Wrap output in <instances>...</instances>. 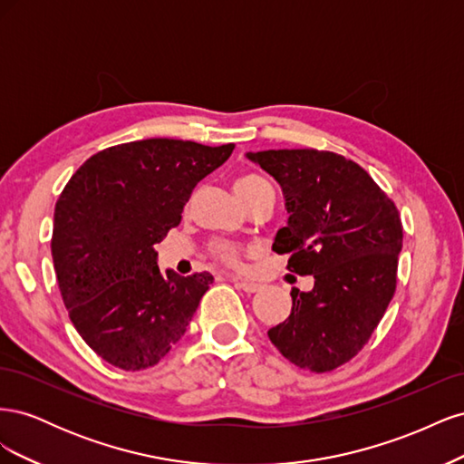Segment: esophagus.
I'll return each mask as SVG.
<instances>
[{
  "label": "esophagus",
  "mask_w": 464,
  "mask_h": 464,
  "mask_svg": "<svg viewBox=\"0 0 464 464\" xmlns=\"http://www.w3.org/2000/svg\"><path fill=\"white\" fill-rule=\"evenodd\" d=\"M230 280H232V283H234L236 286H240L244 292H249V294H254V292H257V290L261 288V285L254 283V280H247V278H240V276H230Z\"/></svg>",
  "instance_id": "1"
}]
</instances>
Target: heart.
<instances>
[{
  "instance_id": "heart-1",
  "label": "heart",
  "mask_w": 464,
  "mask_h": 464,
  "mask_svg": "<svg viewBox=\"0 0 464 464\" xmlns=\"http://www.w3.org/2000/svg\"><path fill=\"white\" fill-rule=\"evenodd\" d=\"M265 188H271V186L266 184L265 178H261L259 174H254V172H246L234 181L236 195L240 198V201L244 205L251 198H256V195ZM210 254H213V257L218 259L224 265H230V266H240L242 265V247L236 246L234 242L218 240V242L210 246Z\"/></svg>"
}]
</instances>
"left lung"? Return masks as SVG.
<instances>
[{"label":"left lung","mask_w":464,"mask_h":464,"mask_svg":"<svg viewBox=\"0 0 464 464\" xmlns=\"http://www.w3.org/2000/svg\"><path fill=\"white\" fill-rule=\"evenodd\" d=\"M285 193L288 224L273 249L288 269L314 275L292 288L288 319L269 329L286 360L315 373L353 360L370 341L397 288L402 224L387 193L356 162L317 149L247 152Z\"/></svg>","instance_id":"1"}]
</instances>
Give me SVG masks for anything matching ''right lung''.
<instances>
[{
  "label": "right lung",
  "mask_w": 464,
  "mask_h": 464,
  "mask_svg": "<svg viewBox=\"0 0 464 464\" xmlns=\"http://www.w3.org/2000/svg\"><path fill=\"white\" fill-rule=\"evenodd\" d=\"M232 150L181 139L121 143L92 154L63 188L53 213L55 276L77 333L111 366L147 370L184 336L215 278L162 275L154 244Z\"/></svg>",
  "instance_id": "add662e5"
}]
</instances>
